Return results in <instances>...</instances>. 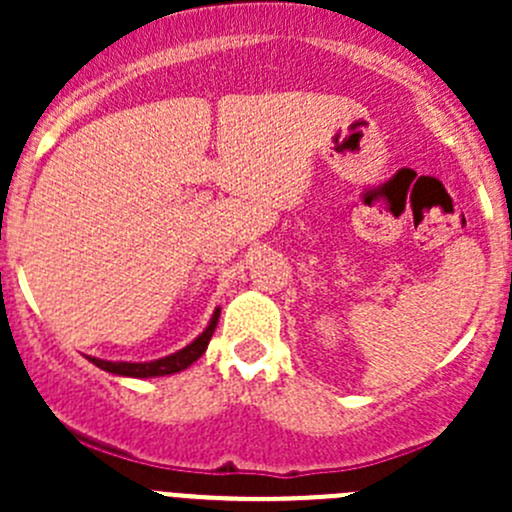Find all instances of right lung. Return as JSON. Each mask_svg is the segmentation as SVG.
<instances>
[{
    "mask_svg": "<svg viewBox=\"0 0 512 512\" xmlns=\"http://www.w3.org/2000/svg\"><path fill=\"white\" fill-rule=\"evenodd\" d=\"M218 319H220V309H215L213 319L210 324L205 327V332L200 334L195 342H190L188 347L180 349V352L163 356V359L156 361H146V364H131V361H103L96 359V356H89L91 364H96L98 369L108 371V374H118V376H133V379H148V376H165V374H175V371H183L188 369L193 361H198L200 356L205 354L208 349L210 337H213L215 327H218Z\"/></svg>",
    "mask_w": 512,
    "mask_h": 512,
    "instance_id": "obj_1",
    "label": "right lung"
}]
</instances>
